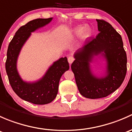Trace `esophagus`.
<instances>
[{
  "label": "esophagus",
  "mask_w": 132,
  "mask_h": 132,
  "mask_svg": "<svg viewBox=\"0 0 132 132\" xmlns=\"http://www.w3.org/2000/svg\"><path fill=\"white\" fill-rule=\"evenodd\" d=\"M74 60H75V59L73 58V57H72V56H69L68 57V62L70 64H71L73 62Z\"/></svg>",
  "instance_id": "34e87169"
}]
</instances>
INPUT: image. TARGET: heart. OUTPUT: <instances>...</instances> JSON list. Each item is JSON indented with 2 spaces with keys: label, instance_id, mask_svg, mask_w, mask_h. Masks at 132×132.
<instances>
[{
  "label": "heart",
  "instance_id": "obj_1",
  "mask_svg": "<svg viewBox=\"0 0 132 132\" xmlns=\"http://www.w3.org/2000/svg\"><path fill=\"white\" fill-rule=\"evenodd\" d=\"M75 33L77 35H80L82 33L84 37L85 38H87L90 35V33H91V30H90V28L89 27H84L82 26L78 27L76 28L75 29Z\"/></svg>",
  "mask_w": 132,
  "mask_h": 132
}]
</instances>
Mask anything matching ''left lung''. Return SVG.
<instances>
[{
  "instance_id": "left-lung-1",
  "label": "left lung",
  "mask_w": 132,
  "mask_h": 132,
  "mask_svg": "<svg viewBox=\"0 0 132 132\" xmlns=\"http://www.w3.org/2000/svg\"><path fill=\"white\" fill-rule=\"evenodd\" d=\"M99 34L87 39L74 54L71 70L80 93L90 99L104 98L118 89L126 73V52L120 34L110 23L96 20ZM106 60V70L101 76H96L90 62L94 56Z\"/></svg>"
}]
</instances>
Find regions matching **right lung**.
<instances>
[{"label": "right lung", "instance_id": "right-lung-1", "mask_svg": "<svg viewBox=\"0 0 132 132\" xmlns=\"http://www.w3.org/2000/svg\"><path fill=\"white\" fill-rule=\"evenodd\" d=\"M52 19L38 18L21 27L7 48L6 70L11 86L20 98L34 104L45 105L52 102L57 94L61 77L70 68L67 57H61L54 62L41 78L34 82L23 80L17 70L18 56L31 32L48 25Z\"/></svg>", "mask_w": 132, "mask_h": 132}]
</instances>
